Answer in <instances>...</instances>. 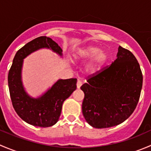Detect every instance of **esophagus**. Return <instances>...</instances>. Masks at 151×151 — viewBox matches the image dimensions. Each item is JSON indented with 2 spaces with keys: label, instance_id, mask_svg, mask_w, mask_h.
<instances>
[{
  "label": "esophagus",
  "instance_id": "34e87169",
  "mask_svg": "<svg viewBox=\"0 0 151 151\" xmlns=\"http://www.w3.org/2000/svg\"><path fill=\"white\" fill-rule=\"evenodd\" d=\"M82 85H83V82H82V80H78V81H77V88H80V87H81Z\"/></svg>",
  "mask_w": 151,
  "mask_h": 151
}]
</instances>
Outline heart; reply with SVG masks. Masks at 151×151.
I'll list each match as a JSON object with an SVG mask.
<instances>
[{
  "instance_id": "1",
  "label": "heart",
  "mask_w": 151,
  "mask_h": 151,
  "mask_svg": "<svg viewBox=\"0 0 151 151\" xmlns=\"http://www.w3.org/2000/svg\"><path fill=\"white\" fill-rule=\"evenodd\" d=\"M91 61L87 66V70L91 72H94L106 62L108 55L105 51L101 50L99 47L88 46L83 48L78 49L75 54L74 55V58L75 60H84L93 57Z\"/></svg>"
}]
</instances>
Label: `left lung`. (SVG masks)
<instances>
[{
  "mask_svg": "<svg viewBox=\"0 0 151 151\" xmlns=\"http://www.w3.org/2000/svg\"><path fill=\"white\" fill-rule=\"evenodd\" d=\"M81 86L85 97L83 116L93 127H112L126 121L136 109L142 87V73L137 60L119 47L117 59L87 77Z\"/></svg>",
  "mask_w": 151,
  "mask_h": 151,
  "instance_id": "1",
  "label": "left lung"
}]
</instances>
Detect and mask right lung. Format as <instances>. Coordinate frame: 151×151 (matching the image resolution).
Instances as JSON below:
<instances>
[{
  "label": "right lung",
  "mask_w": 151,
  "mask_h": 151,
  "mask_svg": "<svg viewBox=\"0 0 151 151\" xmlns=\"http://www.w3.org/2000/svg\"><path fill=\"white\" fill-rule=\"evenodd\" d=\"M44 47L62 55V49L50 38L39 36L30 41L17 52L9 71L8 84L12 106L17 114L29 124L45 128L58 122L63 101L77 88V79L59 80L42 97L30 98L24 91L21 81L22 61L29 54Z\"/></svg>",
  "instance_id": "obj_1"
}]
</instances>
